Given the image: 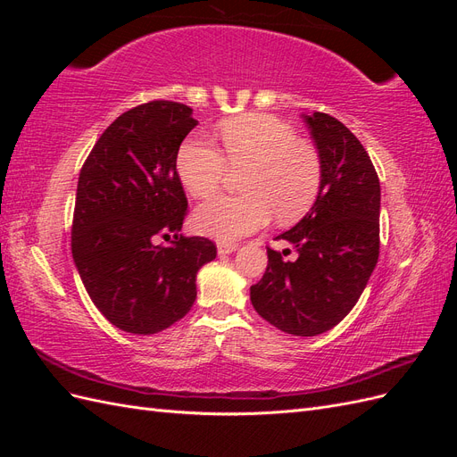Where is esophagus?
I'll return each instance as SVG.
<instances>
[{
  "label": "esophagus",
  "mask_w": 457,
  "mask_h": 457,
  "mask_svg": "<svg viewBox=\"0 0 457 457\" xmlns=\"http://www.w3.org/2000/svg\"><path fill=\"white\" fill-rule=\"evenodd\" d=\"M237 247H238L237 242H227V240L217 242V252H219V255H228V253H232V252H237Z\"/></svg>",
  "instance_id": "obj_1"
}]
</instances>
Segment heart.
<instances>
[{"mask_svg": "<svg viewBox=\"0 0 457 457\" xmlns=\"http://www.w3.org/2000/svg\"><path fill=\"white\" fill-rule=\"evenodd\" d=\"M220 152L204 135H190L177 152V175L190 196L205 198L230 171L244 173L242 196H215L195 212V227L219 240H234L265 227L274 215L287 225L305 215L322 188L318 150L292 126L270 114H242L219 128Z\"/></svg>", "mask_w": 457, "mask_h": 457, "instance_id": "heart-1", "label": "heart"}]
</instances>
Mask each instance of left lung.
Masks as SVG:
<instances>
[{"label":"left lung","instance_id":"1","mask_svg":"<svg viewBox=\"0 0 457 457\" xmlns=\"http://www.w3.org/2000/svg\"><path fill=\"white\" fill-rule=\"evenodd\" d=\"M322 160V188L311 212L276 240L294 244L250 287L253 309L286 334L312 337L339 324L362 295L379 257L381 188L366 148L339 120L305 116Z\"/></svg>","mask_w":457,"mask_h":457}]
</instances>
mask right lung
<instances>
[{"label": "right lung", "mask_w": 457, "mask_h": 457, "mask_svg": "<svg viewBox=\"0 0 457 457\" xmlns=\"http://www.w3.org/2000/svg\"><path fill=\"white\" fill-rule=\"evenodd\" d=\"M196 123L181 103L139 104L110 123L81 165L74 262L95 307L129 334L181 320L195 305L196 272L217 255L210 238L179 234L188 202L175 162Z\"/></svg>", "instance_id": "right-lung-1"}]
</instances>
